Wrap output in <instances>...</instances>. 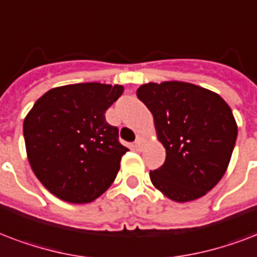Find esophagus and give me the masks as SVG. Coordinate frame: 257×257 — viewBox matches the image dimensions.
<instances>
[{"label": "esophagus", "mask_w": 257, "mask_h": 257, "mask_svg": "<svg viewBox=\"0 0 257 257\" xmlns=\"http://www.w3.org/2000/svg\"><path fill=\"white\" fill-rule=\"evenodd\" d=\"M147 143V139L144 136H137L136 142H135V148L136 150H143V147H144V144Z\"/></svg>", "instance_id": "esophagus-1"}]
</instances>
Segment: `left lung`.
Masks as SVG:
<instances>
[{"instance_id":"left-lung-1","label":"left lung","mask_w":257,"mask_h":257,"mask_svg":"<svg viewBox=\"0 0 257 257\" xmlns=\"http://www.w3.org/2000/svg\"><path fill=\"white\" fill-rule=\"evenodd\" d=\"M154 115L166 162L150 171L152 185L174 202L210 191L226 172L237 139L232 109L214 91L179 81L144 83L136 91Z\"/></svg>"}]
</instances>
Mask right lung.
<instances>
[{"label": "right lung", "mask_w": 257, "mask_h": 257, "mask_svg": "<svg viewBox=\"0 0 257 257\" xmlns=\"http://www.w3.org/2000/svg\"><path fill=\"white\" fill-rule=\"evenodd\" d=\"M124 86L75 83L54 87L37 99L24 120L27 158L51 194L70 203H89L114 182L122 155L118 129L105 113Z\"/></svg>", "instance_id": "add662e5"}]
</instances>
